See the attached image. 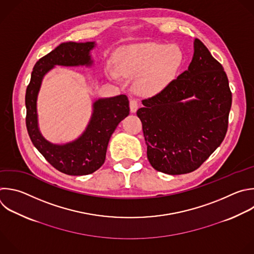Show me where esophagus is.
<instances>
[{
  "instance_id": "esophagus-1",
  "label": "esophagus",
  "mask_w": 254,
  "mask_h": 254,
  "mask_svg": "<svg viewBox=\"0 0 254 254\" xmlns=\"http://www.w3.org/2000/svg\"><path fill=\"white\" fill-rule=\"evenodd\" d=\"M129 107H130V112L135 113L139 107V102L136 99H131L129 101Z\"/></svg>"
}]
</instances>
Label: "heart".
Returning <instances> with one entry per match:
<instances>
[{"label": "heart", "mask_w": 254, "mask_h": 254, "mask_svg": "<svg viewBox=\"0 0 254 254\" xmlns=\"http://www.w3.org/2000/svg\"><path fill=\"white\" fill-rule=\"evenodd\" d=\"M183 60L177 47H166L155 43H144L123 49L117 59L119 71L134 78L137 93L152 96L160 92L172 80ZM118 77L116 70H111Z\"/></svg>", "instance_id": "b5f03b06"}]
</instances>
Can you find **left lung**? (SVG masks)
Listing matches in <instances>:
<instances>
[{"label":"left lung","instance_id":"8db88e82","mask_svg":"<svg viewBox=\"0 0 254 254\" xmlns=\"http://www.w3.org/2000/svg\"><path fill=\"white\" fill-rule=\"evenodd\" d=\"M191 96L196 99L184 101ZM231 102L222 64L195 39L189 69L142 100L136 112L151 166L167 175L197 170L224 139Z\"/></svg>","mask_w":254,"mask_h":254}]
</instances>
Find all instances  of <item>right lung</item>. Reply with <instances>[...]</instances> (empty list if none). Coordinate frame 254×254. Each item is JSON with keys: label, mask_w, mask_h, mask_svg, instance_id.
I'll return each mask as SVG.
<instances>
[{"label": "right lung", "mask_w": 254, "mask_h": 254, "mask_svg": "<svg viewBox=\"0 0 254 254\" xmlns=\"http://www.w3.org/2000/svg\"><path fill=\"white\" fill-rule=\"evenodd\" d=\"M94 47L93 42L61 44L36 63L26 92V126L33 144L56 170L68 176H86L99 170L105 162L113 132L129 114V102L126 95L102 99L94 104L91 123L78 139L55 145L41 135L36 106L43 76L56 64H91L90 51Z\"/></svg>", "instance_id": "add662e5"}]
</instances>
